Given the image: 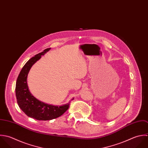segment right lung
I'll return each instance as SVG.
<instances>
[{"instance_id":"1","label":"right lung","mask_w":148,"mask_h":148,"mask_svg":"<svg viewBox=\"0 0 148 148\" xmlns=\"http://www.w3.org/2000/svg\"><path fill=\"white\" fill-rule=\"evenodd\" d=\"M50 49H46L31 58L22 68L16 82L15 94L19 107L28 116L40 121L51 120L60 116L68 109L69 105L68 103L60 106L45 103L36 98L29 91L27 79L32 66Z\"/></svg>"}]
</instances>
